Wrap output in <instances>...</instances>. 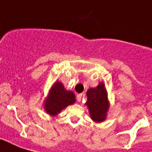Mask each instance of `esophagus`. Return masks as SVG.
Returning a JSON list of instances; mask_svg holds the SVG:
<instances>
[{"label":"esophagus","mask_w":152,"mask_h":152,"mask_svg":"<svg viewBox=\"0 0 152 152\" xmlns=\"http://www.w3.org/2000/svg\"><path fill=\"white\" fill-rule=\"evenodd\" d=\"M82 96H83V94H78V95H77V100H78V102H81Z\"/></svg>","instance_id":"esophagus-1"}]
</instances>
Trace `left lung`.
<instances>
[{
    "instance_id": "8db88e82",
    "label": "left lung",
    "mask_w": 152,
    "mask_h": 152,
    "mask_svg": "<svg viewBox=\"0 0 152 152\" xmlns=\"http://www.w3.org/2000/svg\"><path fill=\"white\" fill-rule=\"evenodd\" d=\"M87 96L88 102H86V105L89 110L91 119L96 123L104 121L110 107L104 83H100L96 88L88 89Z\"/></svg>"
}]
</instances>
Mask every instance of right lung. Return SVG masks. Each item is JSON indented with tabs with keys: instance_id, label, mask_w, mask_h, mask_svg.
<instances>
[{
	"instance_id": "right-lung-1",
	"label": "right lung",
	"mask_w": 152,
	"mask_h": 152,
	"mask_svg": "<svg viewBox=\"0 0 152 152\" xmlns=\"http://www.w3.org/2000/svg\"><path fill=\"white\" fill-rule=\"evenodd\" d=\"M75 101L74 92L66 90L61 82L56 81L51 87L49 94L44 101V109L47 114L55 116L61 113L68 105L74 104Z\"/></svg>"
}]
</instances>
